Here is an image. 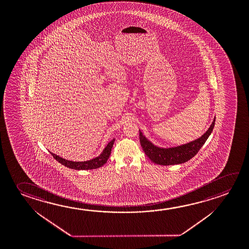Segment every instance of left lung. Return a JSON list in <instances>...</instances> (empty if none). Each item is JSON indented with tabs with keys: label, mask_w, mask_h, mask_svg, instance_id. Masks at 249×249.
<instances>
[{
	"label": "left lung",
	"mask_w": 249,
	"mask_h": 249,
	"mask_svg": "<svg viewBox=\"0 0 249 249\" xmlns=\"http://www.w3.org/2000/svg\"><path fill=\"white\" fill-rule=\"evenodd\" d=\"M215 119L213 120L212 125L208 128V130L200 138L179 147L172 148H160L155 147V145H153L149 141L145 138L141 131L139 135L140 142L146 155L154 163L162 166L184 163L192 159L199 152L204 143L208 140L209 135H211Z\"/></svg>",
	"instance_id": "left-lung-1"
}]
</instances>
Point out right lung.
<instances>
[{"mask_svg":"<svg viewBox=\"0 0 249 249\" xmlns=\"http://www.w3.org/2000/svg\"><path fill=\"white\" fill-rule=\"evenodd\" d=\"M114 141L112 140L107 145L105 149L103 150L102 154L99 155L98 157L94 159L87 160V161H82V162H76V161H71L68 160L63 159L61 157H59L58 155H55L53 153L50 152L53 158L57 160L58 162L62 164L63 166L67 167H70L71 169H76V170H89V169H94L98 168L103 166L104 164L107 163V160L109 158V155L111 154V149L114 145Z\"/></svg>","mask_w":249,"mask_h":249,"instance_id":"right-lung-1","label":"right lung"}]
</instances>
